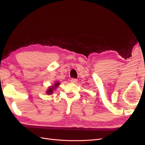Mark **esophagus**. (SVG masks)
Segmentation results:
<instances>
[{"instance_id":"obj_1","label":"esophagus","mask_w":145,"mask_h":145,"mask_svg":"<svg viewBox=\"0 0 145 145\" xmlns=\"http://www.w3.org/2000/svg\"><path fill=\"white\" fill-rule=\"evenodd\" d=\"M70 81H71V82L73 83H77V80L75 79V78H72Z\"/></svg>"}]
</instances>
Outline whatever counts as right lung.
Segmentation results:
<instances>
[{"instance_id":"add662e5","label":"right lung","mask_w":145,"mask_h":145,"mask_svg":"<svg viewBox=\"0 0 145 145\" xmlns=\"http://www.w3.org/2000/svg\"><path fill=\"white\" fill-rule=\"evenodd\" d=\"M60 85V83L58 82H56V83L54 84V85L52 86H50L49 87L48 89L46 91V93L48 94V95H52V94L53 93V91L55 90L57 87L59 86V85Z\"/></svg>"}]
</instances>
